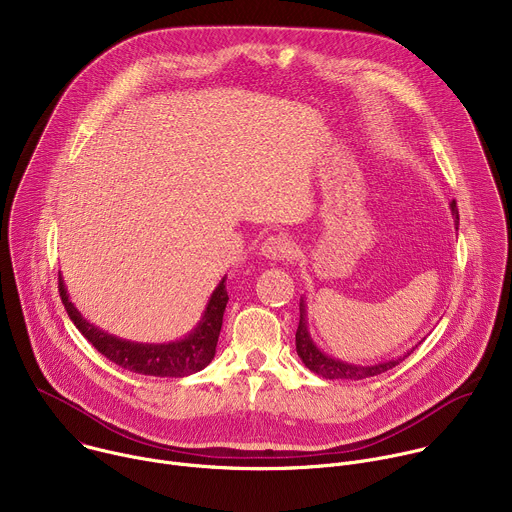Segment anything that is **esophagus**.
Here are the masks:
<instances>
[{
	"label": "esophagus",
	"instance_id": "1",
	"mask_svg": "<svg viewBox=\"0 0 512 512\" xmlns=\"http://www.w3.org/2000/svg\"><path fill=\"white\" fill-rule=\"evenodd\" d=\"M259 251L269 261H285L294 257V243H291L287 237L273 235L261 243Z\"/></svg>",
	"mask_w": 512,
	"mask_h": 512
}]
</instances>
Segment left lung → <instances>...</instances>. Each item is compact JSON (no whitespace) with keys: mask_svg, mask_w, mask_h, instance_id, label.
<instances>
[{"mask_svg":"<svg viewBox=\"0 0 512 512\" xmlns=\"http://www.w3.org/2000/svg\"><path fill=\"white\" fill-rule=\"evenodd\" d=\"M452 208V214H454V223H456V229H458V223H460V216H458V206H456V200H452L450 204ZM421 344V342H419ZM417 346V344H415ZM409 348L403 356H397L393 360H385V362H377V364H354V362H346V360H340V358H334L330 354H326L312 338L310 334V328H308V306H306V300L302 298L300 300V324H298V332H296V350H298V356L302 358V362L306 364V367L324 377V379H350V381H360V379H369V377H375V375H381L393 367H397V364L401 360H405L413 350Z\"/></svg>","mask_w":512,"mask_h":512,"instance_id":"obj_1","label":"left lung"}]
</instances>
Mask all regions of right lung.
<instances>
[{"instance_id": "1", "label": "right lung", "mask_w": 512, "mask_h": 512, "mask_svg": "<svg viewBox=\"0 0 512 512\" xmlns=\"http://www.w3.org/2000/svg\"><path fill=\"white\" fill-rule=\"evenodd\" d=\"M227 277L218 281L214 291L208 298V304L202 312L200 322L180 340L172 342H133L119 336H113L99 326L91 324L77 306L70 302L68 291L64 285L62 275L58 277V289L62 304L68 312V318L79 328V332L117 367L137 373V375H150V377H172L182 379L192 373L202 371L208 367L210 360L216 352L218 334L223 328V314L229 302L227 294Z\"/></svg>"}]
</instances>
